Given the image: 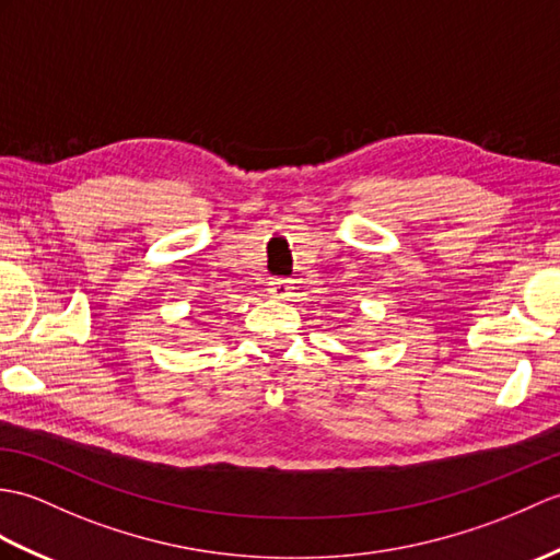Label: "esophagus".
I'll list each match as a JSON object with an SVG mask.
<instances>
[{
  "mask_svg": "<svg viewBox=\"0 0 560 560\" xmlns=\"http://www.w3.org/2000/svg\"><path fill=\"white\" fill-rule=\"evenodd\" d=\"M293 281L291 279H283V277H277L269 281V295L271 298H281V301H285V298H291L293 293Z\"/></svg>",
  "mask_w": 560,
  "mask_h": 560,
  "instance_id": "esophagus-1",
  "label": "esophagus"
}]
</instances>
